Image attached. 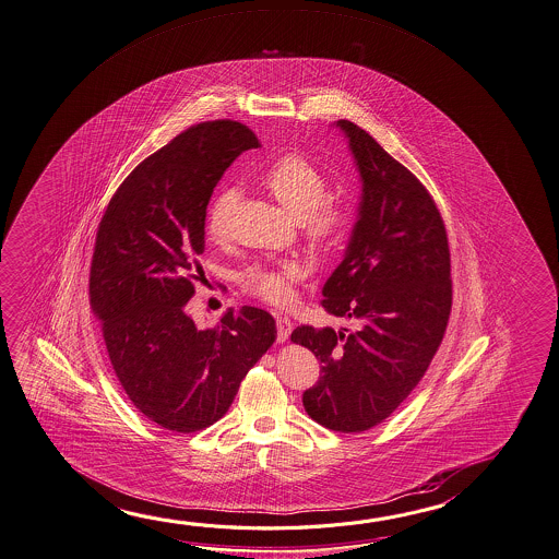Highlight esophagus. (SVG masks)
Listing matches in <instances>:
<instances>
[{"instance_id":"esophagus-1","label":"esophagus","mask_w":559,"mask_h":559,"mask_svg":"<svg viewBox=\"0 0 559 559\" xmlns=\"http://www.w3.org/2000/svg\"><path fill=\"white\" fill-rule=\"evenodd\" d=\"M275 326H277V341H285L294 331V323L289 317H275Z\"/></svg>"}]
</instances>
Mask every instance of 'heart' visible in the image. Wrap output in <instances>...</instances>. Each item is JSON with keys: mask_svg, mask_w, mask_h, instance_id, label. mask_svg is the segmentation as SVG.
Here are the masks:
<instances>
[{"mask_svg": "<svg viewBox=\"0 0 559 559\" xmlns=\"http://www.w3.org/2000/svg\"><path fill=\"white\" fill-rule=\"evenodd\" d=\"M262 185L297 218L301 238L311 252L331 254L343 243L350 228V211L343 201L326 194L329 181L316 163L299 153H285L262 173ZM236 197V189L224 187L209 204L206 233L214 242H223L228 236ZM301 277L304 267L295 262L252 265L242 274V287L265 304L287 305Z\"/></svg>", "mask_w": 559, "mask_h": 559, "instance_id": "1", "label": "heart"}]
</instances>
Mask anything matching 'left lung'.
Segmentation results:
<instances>
[{
  "label": "left lung",
  "mask_w": 559,
  "mask_h": 559,
  "mask_svg": "<svg viewBox=\"0 0 559 559\" xmlns=\"http://www.w3.org/2000/svg\"><path fill=\"white\" fill-rule=\"evenodd\" d=\"M336 126L362 177V203L321 305L353 329L301 325L292 341L321 360L305 412L326 429L360 433L392 416L433 360L451 316V254L441 213L416 175L356 123Z\"/></svg>",
  "instance_id": "left-lung-1"
}]
</instances>
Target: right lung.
I'll use <instances>...</instances> for the list:
<instances>
[{
  "label": "right lung",
  "instance_id": "right-lung-1",
  "mask_svg": "<svg viewBox=\"0 0 559 559\" xmlns=\"http://www.w3.org/2000/svg\"><path fill=\"white\" fill-rule=\"evenodd\" d=\"M240 122L197 123L133 169L104 211L88 297L114 372L135 409L175 433L213 426L275 341L264 309L199 329L185 305L201 280L204 218L230 163L258 147Z\"/></svg>",
  "mask_w": 559,
  "mask_h": 559
}]
</instances>
